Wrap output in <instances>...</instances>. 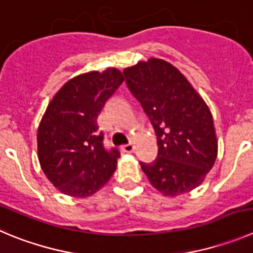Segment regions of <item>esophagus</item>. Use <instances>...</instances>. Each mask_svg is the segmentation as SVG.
Here are the masks:
<instances>
[{
	"label": "esophagus",
	"mask_w": 253,
	"mask_h": 253,
	"mask_svg": "<svg viewBox=\"0 0 253 253\" xmlns=\"http://www.w3.org/2000/svg\"><path fill=\"white\" fill-rule=\"evenodd\" d=\"M122 151H124V152H127V153H131L134 151V146L132 145V143H127V145L122 146Z\"/></svg>",
	"instance_id": "obj_1"
}]
</instances>
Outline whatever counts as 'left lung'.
<instances>
[{"mask_svg": "<svg viewBox=\"0 0 253 253\" xmlns=\"http://www.w3.org/2000/svg\"><path fill=\"white\" fill-rule=\"evenodd\" d=\"M124 75L157 137V157L141 162V169L165 196L190 192L201 185L217 157L209 107L182 73L164 60L138 62Z\"/></svg>", "mask_w": 253, "mask_h": 253, "instance_id": "8db88e82", "label": "left lung"}]
</instances>
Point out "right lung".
Instances as JSON below:
<instances>
[{"instance_id":"add662e5","label":"right lung","mask_w":253,"mask_h":253,"mask_svg":"<svg viewBox=\"0 0 253 253\" xmlns=\"http://www.w3.org/2000/svg\"><path fill=\"white\" fill-rule=\"evenodd\" d=\"M124 80L116 68L80 75L49 102L37 133L39 160L47 178L65 195H93L115 172L120 151L105 147L97 117Z\"/></svg>"}]
</instances>
